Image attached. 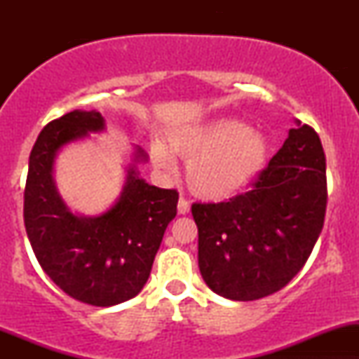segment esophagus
<instances>
[{
    "instance_id": "esophagus-1",
    "label": "esophagus",
    "mask_w": 359,
    "mask_h": 359,
    "mask_svg": "<svg viewBox=\"0 0 359 359\" xmlns=\"http://www.w3.org/2000/svg\"><path fill=\"white\" fill-rule=\"evenodd\" d=\"M177 209H179V214H187L191 211V203H189L185 197H180L179 204H177Z\"/></svg>"
}]
</instances>
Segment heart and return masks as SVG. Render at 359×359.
Masks as SVG:
<instances>
[{
  "label": "heart",
  "mask_w": 359,
  "mask_h": 359,
  "mask_svg": "<svg viewBox=\"0 0 359 359\" xmlns=\"http://www.w3.org/2000/svg\"><path fill=\"white\" fill-rule=\"evenodd\" d=\"M170 147L189 160L185 177L191 191L209 201L228 199L243 191L269 156L265 137L238 119H217L177 131ZM151 158L158 168L175 170V156L158 140L151 143Z\"/></svg>",
  "instance_id": "b5f03b06"
}]
</instances>
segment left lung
Wrapping results in <instances>:
<instances>
[{"label":"left lung","instance_id":"left-lung-1","mask_svg":"<svg viewBox=\"0 0 359 359\" xmlns=\"http://www.w3.org/2000/svg\"><path fill=\"white\" fill-rule=\"evenodd\" d=\"M325 205L323 143L314 128L297 121L251 191L192 204L204 282L221 297L243 302L278 292L311 257Z\"/></svg>","mask_w":359,"mask_h":359}]
</instances>
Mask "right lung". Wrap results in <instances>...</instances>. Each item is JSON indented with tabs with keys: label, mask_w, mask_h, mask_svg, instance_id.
<instances>
[{
	"label": "right lung",
	"mask_w": 359,
	"mask_h": 359,
	"mask_svg": "<svg viewBox=\"0 0 359 359\" xmlns=\"http://www.w3.org/2000/svg\"><path fill=\"white\" fill-rule=\"evenodd\" d=\"M104 130L97 111L74 109L40 131L28 162L23 219L40 266L72 299L109 307L140 294L150 277L179 192L148 185L137 167L128 168L121 196L96 217L69 211L53 182L57 151L93 131ZM147 160L142 148L135 162Z\"/></svg>",
	"instance_id": "right-lung-1"
}]
</instances>
